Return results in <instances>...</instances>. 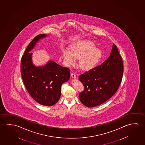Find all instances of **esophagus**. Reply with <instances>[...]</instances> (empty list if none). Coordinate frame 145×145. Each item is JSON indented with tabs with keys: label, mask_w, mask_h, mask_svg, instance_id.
I'll return each mask as SVG.
<instances>
[{
	"label": "esophagus",
	"mask_w": 145,
	"mask_h": 145,
	"mask_svg": "<svg viewBox=\"0 0 145 145\" xmlns=\"http://www.w3.org/2000/svg\"><path fill=\"white\" fill-rule=\"evenodd\" d=\"M71 76L72 77L74 78V79H75V78H76V75L75 73H71Z\"/></svg>",
	"instance_id": "esophagus-1"
}]
</instances>
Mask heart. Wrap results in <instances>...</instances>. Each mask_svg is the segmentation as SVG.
I'll return each mask as SVG.
<instances>
[{"mask_svg":"<svg viewBox=\"0 0 145 145\" xmlns=\"http://www.w3.org/2000/svg\"><path fill=\"white\" fill-rule=\"evenodd\" d=\"M93 42L90 40H82L72 45L71 51L65 49L63 52L64 61L68 66L76 63L80 59L79 65L84 70L92 69L98 64L103 57L102 50L96 48Z\"/></svg>","mask_w":145,"mask_h":145,"instance_id":"b5f03b06","label":"heart"}]
</instances>
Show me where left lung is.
Wrapping results in <instances>:
<instances>
[{"instance_id":"8db88e82","label":"left lung","mask_w":145,"mask_h":145,"mask_svg":"<svg viewBox=\"0 0 145 145\" xmlns=\"http://www.w3.org/2000/svg\"><path fill=\"white\" fill-rule=\"evenodd\" d=\"M123 71V60L114 44L107 60L79 76L84 87L79 95L81 103L87 107H93L108 100L120 85Z\"/></svg>"}]
</instances>
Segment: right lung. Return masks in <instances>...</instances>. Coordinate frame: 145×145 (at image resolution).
I'll return each mask as SVG.
<instances>
[{
	"label": "right lung",
	"mask_w": 145,
	"mask_h": 145,
	"mask_svg": "<svg viewBox=\"0 0 145 145\" xmlns=\"http://www.w3.org/2000/svg\"><path fill=\"white\" fill-rule=\"evenodd\" d=\"M46 34L36 36L30 42L22 56L20 72L23 82L33 99L40 105L52 106L60 97L61 86L68 80L70 70L50 60L42 66H36L32 62L33 53L29 52Z\"/></svg>",
	"instance_id": "right-lung-1"
}]
</instances>
